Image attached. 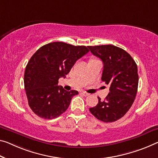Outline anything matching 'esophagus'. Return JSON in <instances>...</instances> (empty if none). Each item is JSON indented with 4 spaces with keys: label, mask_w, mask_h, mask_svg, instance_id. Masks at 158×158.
Here are the masks:
<instances>
[{
    "label": "esophagus",
    "mask_w": 158,
    "mask_h": 158,
    "mask_svg": "<svg viewBox=\"0 0 158 158\" xmlns=\"http://www.w3.org/2000/svg\"><path fill=\"white\" fill-rule=\"evenodd\" d=\"M81 94H82V95L85 96V97H87V96H88V95H89V94H88V93H86V92H83V91H82L81 93Z\"/></svg>",
    "instance_id": "34e87169"
}]
</instances>
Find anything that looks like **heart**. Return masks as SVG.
I'll use <instances>...</instances> for the list:
<instances>
[{
	"label": "heart",
	"instance_id": "obj_1",
	"mask_svg": "<svg viewBox=\"0 0 158 158\" xmlns=\"http://www.w3.org/2000/svg\"><path fill=\"white\" fill-rule=\"evenodd\" d=\"M97 59H94V58H90L89 60V62H91V61H94V60H96Z\"/></svg>",
	"mask_w": 158,
	"mask_h": 158
}]
</instances>
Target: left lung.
<instances>
[{
	"label": "left lung",
	"mask_w": 158,
	"mask_h": 158,
	"mask_svg": "<svg viewBox=\"0 0 158 158\" xmlns=\"http://www.w3.org/2000/svg\"><path fill=\"white\" fill-rule=\"evenodd\" d=\"M92 54L102 60V81L110 87V93L102 102L89 108L92 114L103 122H114L126 114L136 96L138 68L130 54L114 45L89 46Z\"/></svg>",
	"instance_id": "left-lung-1"
}]
</instances>
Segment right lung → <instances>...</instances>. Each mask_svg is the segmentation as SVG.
Segmentation results:
<instances>
[{"label": "right lung", "mask_w": 158, "mask_h": 158, "mask_svg": "<svg viewBox=\"0 0 158 158\" xmlns=\"http://www.w3.org/2000/svg\"><path fill=\"white\" fill-rule=\"evenodd\" d=\"M88 52V47L56 42L42 46L33 54L26 66L24 84L29 106L35 114L52 119L66 111L78 92L65 90L58 85L59 79Z\"/></svg>", "instance_id": "add662e5"}]
</instances>
